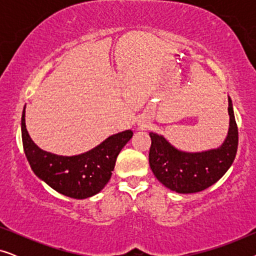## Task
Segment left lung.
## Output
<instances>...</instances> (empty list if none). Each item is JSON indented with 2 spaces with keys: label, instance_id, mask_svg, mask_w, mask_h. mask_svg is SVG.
<instances>
[{
  "label": "left lung",
  "instance_id": "1",
  "mask_svg": "<svg viewBox=\"0 0 256 256\" xmlns=\"http://www.w3.org/2000/svg\"><path fill=\"white\" fill-rule=\"evenodd\" d=\"M228 132L218 148L202 152L178 149L163 135L150 132L149 164L164 186L177 194H196L216 183L232 166L238 150V127L228 96Z\"/></svg>",
  "mask_w": 256,
  "mask_h": 256
}]
</instances>
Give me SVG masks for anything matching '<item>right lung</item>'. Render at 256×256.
<instances>
[{"label":"right lung","instance_id":"obj_1","mask_svg":"<svg viewBox=\"0 0 256 256\" xmlns=\"http://www.w3.org/2000/svg\"><path fill=\"white\" fill-rule=\"evenodd\" d=\"M23 148L34 174L59 194L85 199L99 194L110 182L118 155L132 138L130 129L110 135L88 152L62 156L40 149L30 138L26 124V106L22 121Z\"/></svg>","mask_w":256,"mask_h":256}]
</instances>
